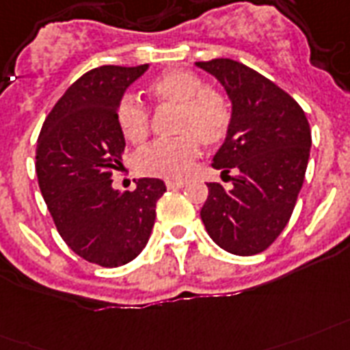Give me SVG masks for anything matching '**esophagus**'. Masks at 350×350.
I'll use <instances>...</instances> for the list:
<instances>
[{
  "mask_svg": "<svg viewBox=\"0 0 350 350\" xmlns=\"http://www.w3.org/2000/svg\"><path fill=\"white\" fill-rule=\"evenodd\" d=\"M166 186L167 189H178V188H184L186 183H184V180H166Z\"/></svg>",
  "mask_w": 350,
  "mask_h": 350,
  "instance_id": "obj_1",
  "label": "esophagus"
}]
</instances>
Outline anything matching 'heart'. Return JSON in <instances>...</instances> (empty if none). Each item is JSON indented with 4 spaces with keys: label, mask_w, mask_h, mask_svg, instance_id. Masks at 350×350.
<instances>
[{
    "label": "heart",
    "mask_w": 350,
    "mask_h": 350,
    "mask_svg": "<svg viewBox=\"0 0 350 350\" xmlns=\"http://www.w3.org/2000/svg\"><path fill=\"white\" fill-rule=\"evenodd\" d=\"M148 91L159 104L177 105L170 140H157L135 155V166L151 177L180 178L197 159L200 142L213 148L228 137L232 109L228 100L204 80L186 69H172L151 80ZM116 120L129 142H142L150 133V111L137 96H122L116 107Z\"/></svg>",
    "instance_id": "b5f03b06"
}]
</instances>
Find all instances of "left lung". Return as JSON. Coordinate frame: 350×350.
<instances>
[{
  "label": "left lung",
  "mask_w": 350,
  "mask_h": 350,
  "mask_svg": "<svg viewBox=\"0 0 350 350\" xmlns=\"http://www.w3.org/2000/svg\"><path fill=\"white\" fill-rule=\"evenodd\" d=\"M195 65L217 78L232 102L228 137L213 155V167L232 186L208 183L200 219L223 250L254 256L278 239L294 212L310 157V126L291 94L245 64L215 58Z\"/></svg>",
  "instance_id": "obj_1"
}]
</instances>
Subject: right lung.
I'll list each match as a JSON object with an SVG mask.
<instances>
[{
  "label": "right lung",
  "mask_w": 350,
  "mask_h": 350,
  "mask_svg": "<svg viewBox=\"0 0 350 350\" xmlns=\"http://www.w3.org/2000/svg\"><path fill=\"white\" fill-rule=\"evenodd\" d=\"M150 65H102L80 77L43 122L36 175L58 234L75 254L115 268L144 250L155 224L161 178H138L133 191L113 188L126 148L116 120L124 93Z\"/></svg>",
  "instance_id": "right-lung-1"
}]
</instances>
